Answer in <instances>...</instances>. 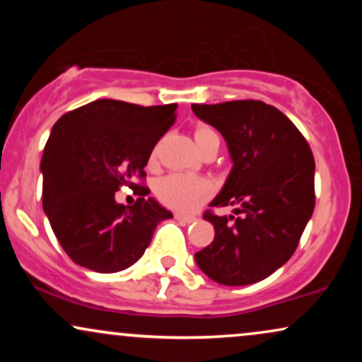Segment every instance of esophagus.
<instances>
[{"mask_svg": "<svg viewBox=\"0 0 362 362\" xmlns=\"http://www.w3.org/2000/svg\"><path fill=\"white\" fill-rule=\"evenodd\" d=\"M175 219H177V221L184 223V224H190V223H194L197 218H195V216H187V214L177 213V214H175Z\"/></svg>", "mask_w": 362, "mask_h": 362, "instance_id": "obj_1", "label": "esophagus"}]
</instances>
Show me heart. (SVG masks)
Returning a JSON list of instances; mask_svg holds the SVG:
<instances>
[{
	"mask_svg": "<svg viewBox=\"0 0 362 362\" xmlns=\"http://www.w3.org/2000/svg\"><path fill=\"white\" fill-rule=\"evenodd\" d=\"M194 139L201 151L207 148H219V136L213 127L197 126L194 131ZM209 187L202 178L185 175V173H172L160 178L156 184V195L165 206L177 211H190L201 204L206 199Z\"/></svg>",
	"mask_w": 362,
	"mask_h": 362,
	"instance_id": "heart-1",
	"label": "heart"
}]
</instances>
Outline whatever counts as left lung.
<instances>
[{"label": "left lung", "mask_w": 362, "mask_h": 362, "mask_svg": "<svg viewBox=\"0 0 362 362\" xmlns=\"http://www.w3.org/2000/svg\"><path fill=\"white\" fill-rule=\"evenodd\" d=\"M192 112L221 132L233 161L211 206L236 214L207 211L214 240L195 262L219 284H253L291 259L313 214V153L281 110L260 100L194 103Z\"/></svg>", "instance_id": "left-lung-1"}]
</instances>
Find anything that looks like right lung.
<instances>
[{
	"mask_svg": "<svg viewBox=\"0 0 362 362\" xmlns=\"http://www.w3.org/2000/svg\"><path fill=\"white\" fill-rule=\"evenodd\" d=\"M177 103L141 107L102 98L54 124L44 148L42 206L69 259L112 274L143 257L158 223L173 218L149 190L132 206L119 205L122 185L139 188L153 148L175 122Z\"/></svg>",
	"mask_w": 362,
	"mask_h": 362,
	"instance_id": "add662e5",
	"label": "right lung"
}]
</instances>
